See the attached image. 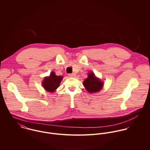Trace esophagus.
<instances>
[{
    "instance_id": "esophagus-1",
    "label": "esophagus",
    "mask_w": 150,
    "mask_h": 150,
    "mask_svg": "<svg viewBox=\"0 0 150 150\" xmlns=\"http://www.w3.org/2000/svg\"><path fill=\"white\" fill-rule=\"evenodd\" d=\"M69 76L70 77H75L76 74L75 73H70V74H69Z\"/></svg>"
}]
</instances>
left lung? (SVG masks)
<instances>
[{
  "instance_id": "1",
  "label": "left lung",
  "mask_w": 150,
  "mask_h": 150,
  "mask_svg": "<svg viewBox=\"0 0 150 150\" xmlns=\"http://www.w3.org/2000/svg\"><path fill=\"white\" fill-rule=\"evenodd\" d=\"M83 84L86 89L89 93L97 92L99 91L103 87V84L98 79L96 78L94 73H89L88 77L83 82Z\"/></svg>"
}]
</instances>
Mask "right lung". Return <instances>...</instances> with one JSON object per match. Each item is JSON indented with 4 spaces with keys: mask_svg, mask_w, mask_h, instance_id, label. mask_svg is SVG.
I'll use <instances>...</instances> for the list:
<instances>
[{
    "mask_svg": "<svg viewBox=\"0 0 150 150\" xmlns=\"http://www.w3.org/2000/svg\"><path fill=\"white\" fill-rule=\"evenodd\" d=\"M62 79V76H57L54 72H52L48 77L44 79L43 87L47 91L54 92L59 86Z\"/></svg>",
    "mask_w": 150,
    "mask_h": 150,
    "instance_id": "add662e5",
    "label": "right lung"
}]
</instances>
